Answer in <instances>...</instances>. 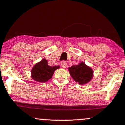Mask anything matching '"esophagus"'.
<instances>
[{
	"mask_svg": "<svg viewBox=\"0 0 125 125\" xmlns=\"http://www.w3.org/2000/svg\"><path fill=\"white\" fill-rule=\"evenodd\" d=\"M61 66H62V68H66L67 67V63L65 61H63L61 63Z\"/></svg>",
	"mask_w": 125,
	"mask_h": 125,
	"instance_id": "34e87169",
	"label": "esophagus"
}]
</instances>
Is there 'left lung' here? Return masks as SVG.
I'll return each instance as SVG.
<instances>
[{"label":"left lung","instance_id":"8db88e82","mask_svg":"<svg viewBox=\"0 0 125 125\" xmlns=\"http://www.w3.org/2000/svg\"><path fill=\"white\" fill-rule=\"evenodd\" d=\"M68 71L72 78L80 85L87 84L94 77L93 69L86 65L84 62H81L78 65L69 67Z\"/></svg>","mask_w":125,"mask_h":125}]
</instances>
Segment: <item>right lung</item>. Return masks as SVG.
<instances>
[{"label":"right lung","mask_w":125,"mask_h":125,"mask_svg":"<svg viewBox=\"0 0 125 125\" xmlns=\"http://www.w3.org/2000/svg\"><path fill=\"white\" fill-rule=\"evenodd\" d=\"M59 68L60 66H49L47 60L42 59L31 68V77L38 83L46 82L52 78L55 71Z\"/></svg>","instance_id":"1"}]
</instances>
